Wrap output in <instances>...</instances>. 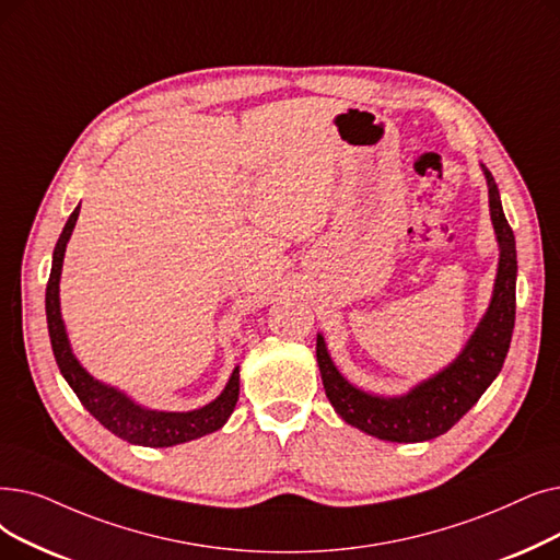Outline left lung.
Listing matches in <instances>:
<instances>
[{
    "mask_svg": "<svg viewBox=\"0 0 560 560\" xmlns=\"http://www.w3.org/2000/svg\"><path fill=\"white\" fill-rule=\"evenodd\" d=\"M490 191V217L499 242V270L494 293L488 311L476 331L467 340L453 363L423 380L411 392L396 398L366 394L352 386L338 373L327 352L325 338L318 334L315 357L325 384V394L346 423L377 436L384 442H428L448 432L478 402L497 375L510 348L515 327V283H517V252L515 235L510 229L494 176L482 166Z\"/></svg>",
    "mask_w": 560,
    "mask_h": 560,
    "instance_id": "obj_1",
    "label": "left lung"
}]
</instances>
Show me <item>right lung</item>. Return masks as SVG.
I'll return each instance as SVG.
<instances>
[{
  "instance_id": "add662e5",
  "label": "right lung",
  "mask_w": 560,
  "mask_h": 560,
  "mask_svg": "<svg viewBox=\"0 0 560 560\" xmlns=\"http://www.w3.org/2000/svg\"><path fill=\"white\" fill-rule=\"evenodd\" d=\"M78 217H80V206L72 210L57 240V247L52 254V270L45 290L47 331H50L52 352L63 380L70 384V388L75 392V396L80 398V402L84 405V409L91 417L98 419L109 432L120 436V440L137 446H151V448L176 446L220 430L233 415L237 396H240L237 366L231 373L224 392L206 407L191 409V411H158V409H145L137 405L124 392H118L116 386L95 380L93 375L86 373V369H82V363L75 359V354H72L70 340L61 320L59 279H61L66 245L72 235V229H75Z\"/></svg>"
}]
</instances>
